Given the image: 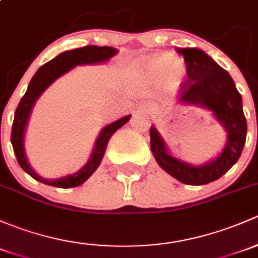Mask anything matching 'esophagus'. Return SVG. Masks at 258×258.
<instances>
[{
	"label": "esophagus",
	"instance_id": "1",
	"mask_svg": "<svg viewBox=\"0 0 258 258\" xmlns=\"http://www.w3.org/2000/svg\"><path fill=\"white\" fill-rule=\"evenodd\" d=\"M137 108L138 110H145V106H142V105H141V106H138Z\"/></svg>",
	"mask_w": 258,
	"mask_h": 258
}]
</instances>
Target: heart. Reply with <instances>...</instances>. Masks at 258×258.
I'll return each mask as SVG.
<instances>
[{
  "label": "heart",
  "mask_w": 258,
  "mask_h": 258,
  "mask_svg": "<svg viewBox=\"0 0 258 258\" xmlns=\"http://www.w3.org/2000/svg\"><path fill=\"white\" fill-rule=\"evenodd\" d=\"M140 68L148 80H162L164 90L168 93H175L185 77V67L180 61L172 60V58L162 54L143 58Z\"/></svg>",
  "instance_id": "1"
}]
</instances>
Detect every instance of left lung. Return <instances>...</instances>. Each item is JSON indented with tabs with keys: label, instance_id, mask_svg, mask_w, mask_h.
<instances>
[{
	"label": "left lung",
	"instance_id": "obj_1",
	"mask_svg": "<svg viewBox=\"0 0 258 258\" xmlns=\"http://www.w3.org/2000/svg\"><path fill=\"white\" fill-rule=\"evenodd\" d=\"M177 51L184 56L188 75L179 102L211 111L226 131V145L213 161L191 165L170 156L163 138L152 126L151 151L157 163L173 178L189 185H203L222 177L238 161L246 142L247 122L243 115L242 97L229 73L197 48H178Z\"/></svg>",
	"mask_w": 258,
	"mask_h": 258
}]
</instances>
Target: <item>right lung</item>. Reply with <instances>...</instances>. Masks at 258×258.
I'll use <instances>...</instances> for the list:
<instances>
[{
  "mask_svg": "<svg viewBox=\"0 0 258 258\" xmlns=\"http://www.w3.org/2000/svg\"><path fill=\"white\" fill-rule=\"evenodd\" d=\"M116 54H117V49H115V48L97 47V45H86V47L78 48V49L67 50L56 55L55 58L51 59L48 63L42 65L38 69L36 75L32 78L26 94L23 95L20 104L16 108L12 132H11V143L13 146V151H15L18 164L32 178L40 181V183L47 184V185L67 189L81 185L97 169V167L101 163L105 151H106L108 140L118 128H121L124 123L128 122L131 115L124 116L120 120L105 126L100 132L96 142H95V147L88 163L74 174H69L67 177L59 179H44L34 172L33 168L28 163L26 151H24V132H26V127L27 123H28L32 108L36 104L38 97L44 93L48 86L51 85L54 81L60 78L61 75H64L65 73L70 72L73 68L78 67V65L104 63V61H107L108 59H111Z\"/></svg>",
  "mask_w": 258,
  "mask_h": 258,
  "instance_id": "obj_1",
  "label": "right lung"
}]
</instances>
